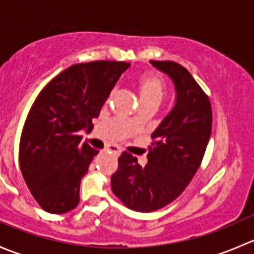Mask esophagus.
Instances as JSON below:
<instances>
[{"instance_id": "obj_1", "label": "esophagus", "mask_w": 254, "mask_h": 254, "mask_svg": "<svg viewBox=\"0 0 254 254\" xmlns=\"http://www.w3.org/2000/svg\"><path fill=\"white\" fill-rule=\"evenodd\" d=\"M107 151L113 153V155H115V156H119L120 153H122V150H120V148L115 145H109L108 147H107Z\"/></svg>"}]
</instances>
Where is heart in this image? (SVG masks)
Instances as JSON below:
<instances>
[{
	"label": "heart",
	"mask_w": 254,
	"mask_h": 254,
	"mask_svg": "<svg viewBox=\"0 0 254 254\" xmlns=\"http://www.w3.org/2000/svg\"><path fill=\"white\" fill-rule=\"evenodd\" d=\"M139 84V92L141 102H157L160 103L162 101L166 92L165 82L161 77L153 73H145L137 81ZM132 122H136V118L132 119Z\"/></svg>",
	"instance_id": "heart-1"
}]
</instances>
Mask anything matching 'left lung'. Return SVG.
<instances>
[{
  "mask_svg": "<svg viewBox=\"0 0 254 254\" xmlns=\"http://www.w3.org/2000/svg\"><path fill=\"white\" fill-rule=\"evenodd\" d=\"M150 63L173 81L176 104L151 135L146 166L125 151L112 176L113 193L140 212L161 209L183 193L200 166L212 127L209 97L189 71L175 61Z\"/></svg>",
  "mask_w": 254,
  "mask_h": 254,
  "instance_id": "left-lung-1",
  "label": "left lung"
}]
</instances>
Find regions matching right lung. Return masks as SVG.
Masks as SVG:
<instances>
[{"mask_svg":"<svg viewBox=\"0 0 254 254\" xmlns=\"http://www.w3.org/2000/svg\"><path fill=\"white\" fill-rule=\"evenodd\" d=\"M124 61L76 64L42 89L25 119L19 142V167L40 207L65 214L77 206L79 184L98 151L78 134L93 129L122 73Z\"/></svg>","mask_w":254,"mask_h":254,"instance_id":"add662e5","label":"right lung"}]
</instances>
